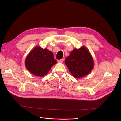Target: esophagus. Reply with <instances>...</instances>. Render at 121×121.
Here are the masks:
<instances>
[{"instance_id": "obj_1", "label": "esophagus", "mask_w": 121, "mask_h": 121, "mask_svg": "<svg viewBox=\"0 0 121 121\" xmlns=\"http://www.w3.org/2000/svg\"><path fill=\"white\" fill-rule=\"evenodd\" d=\"M57 62L58 63H62L64 62V59H61V60H57Z\"/></svg>"}]
</instances>
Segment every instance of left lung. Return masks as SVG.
Returning <instances> with one entry per match:
<instances>
[{"label": "left lung", "mask_w": 121, "mask_h": 121, "mask_svg": "<svg viewBox=\"0 0 121 121\" xmlns=\"http://www.w3.org/2000/svg\"><path fill=\"white\" fill-rule=\"evenodd\" d=\"M65 62L71 74L78 79L89 74L94 67L92 57L84 46L73 50Z\"/></svg>", "instance_id": "obj_1"}]
</instances>
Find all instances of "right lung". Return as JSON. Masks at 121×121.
<instances>
[{
	"mask_svg": "<svg viewBox=\"0 0 121 121\" xmlns=\"http://www.w3.org/2000/svg\"><path fill=\"white\" fill-rule=\"evenodd\" d=\"M56 63L52 52L46 48L36 46L26 58L25 66L32 74L42 77L46 75Z\"/></svg>",
	"mask_w": 121,
	"mask_h": 121,
	"instance_id": "1",
	"label": "right lung"
}]
</instances>
